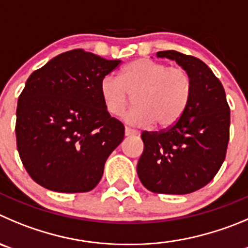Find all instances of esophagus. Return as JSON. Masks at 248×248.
<instances>
[{
	"mask_svg": "<svg viewBox=\"0 0 248 248\" xmlns=\"http://www.w3.org/2000/svg\"><path fill=\"white\" fill-rule=\"evenodd\" d=\"M138 132L136 131V129H132V128H129V127H126V128H124V136H127V137H129V136H135V135H137Z\"/></svg>",
	"mask_w": 248,
	"mask_h": 248,
	"instance_id": "obj_1",
	"label": "esophagus"
}]
</instances>
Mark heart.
Wrapping results in <instances>:
<instances>
[{
	"mask_svg": "<svg viewBox=\"0 0 248 248\" xmlns=\"http://www.w3.org/2000/svg\"><path fill=\"white\" fill-rule=\"evenodd\" d=\"M192 80L186 69L163 62L138 59L127 64L121 79L108 75L100 82V95L108 112L120 116L135 96L136 106L124 113L133 126L155 122L160 127L176 124L191 99Z\"/></svg>",
	"mask_w": 248,
	"mask_h": 248,
	"instance_id": "b5f03b06",
	"label": "heart"
}]
</instances>
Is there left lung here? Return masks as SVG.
Segmentation results:
<instances>
[{
	"label": "left lung",
	"mask_w": 248,
	"mask_h": 248,
	"mask_svg": "<svg viewBox=\"0 0 248 248\" xmlns=\"http://www.w3.org/2000/svg\"><path fill=\"white\" fill-rule=\"evenodd\" d=\"M156 57L176 61L186 69L191 99L176 124L140 135L144 150L137 173L154 193L187 194L209 184L225 160L230 108L223 84L200 59L173 50L159 51Z\"/></svg>",
	"instance_id": "left-lung-1"
}]
</instances>
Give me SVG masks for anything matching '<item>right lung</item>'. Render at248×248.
Instances as JSON below:
<instances>
[{"label":"right lung","mask_w":248,"mask_h":248,"mask_svg":"<svg viewBox=\"0 0 248 248\" xmlns=\"http://www.w3.org/2000/svg\"><path fill=\"white\" fill-rule=\"evenodd\" d=\"M120 60L77 48L34 71L20 93L16 137L20 160L40 186L61 193L92 191L124 127L111 117L100 82Z\"/></svg>","instance_id":"right-lung-1"}]
</instances>
